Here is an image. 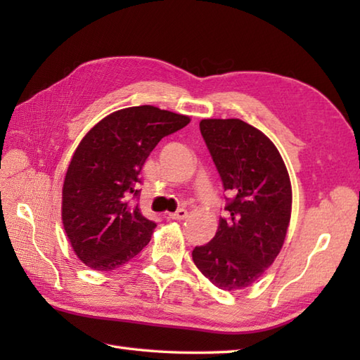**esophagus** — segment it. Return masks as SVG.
Returning a JSON list of instances; mask_svg holds the SVG:
<instances>
[{"mask_svg": "<svg viewBox=\"0 0 360 360\" xmlns=\"http://www.w3.org/2000/svg\"><path fill=\"white\" fill-rule=\"evenodd\" d=\"M168 217H170L172 219H179L181 221V219H186L188 217V212L186 209H178L174 213H170Z\"/></svg>", "mask_w": 360, "mask_h": 360, "instance_id": "1", "label": "esophagus"}]
</instances>
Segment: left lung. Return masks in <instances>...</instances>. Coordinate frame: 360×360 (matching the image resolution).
Listing matches in <instances>:
<instances>
[{"label":"left lung","mask_w":360,"mask_h":360,"mask_svg":"<svg viewBox=\"0 0 360 360\" xmlns=\"http://www.w3.org/2000/svg\"><path fill=\"white\" fill-rule=\"evenodd\" d=\"M200 129L229 198L213 240L196 246L192 257L217 288L244 289L285 243L292 205L289 174L269 137L246 122L204 119Z\"/></svg>","instance_id":"1"}]
</instances>
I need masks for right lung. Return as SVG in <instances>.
<instances>
[{
  "mask_svg": "<svg viewBox=\"0 0 360 360\" xmlns=\"http://www.w3.org/2000/svg\"><path fill=\"white\" fill-rule=\"evenodd\" d=\"M187 116L142 105L102 119L83 137L63 182L62 218L71 246L94 271H112L147 246L156 223L136 204L141 170Z\"/></svg>",
  "mask_w": 360,
  "mask_h": 360,
  "instance_id": "1",
  "label": "right lung"
}]
</instances>
